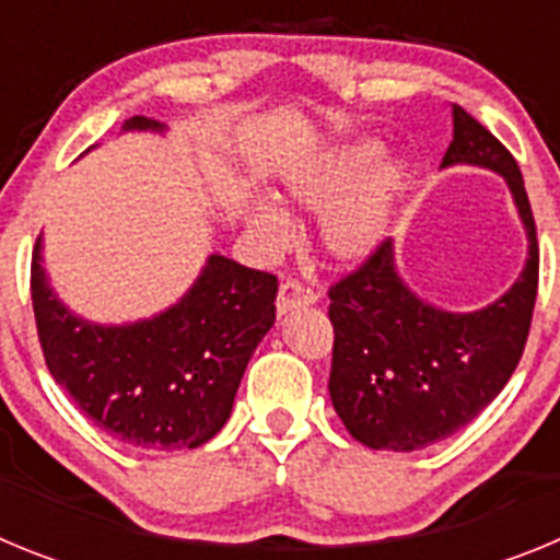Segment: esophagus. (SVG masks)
<instances>
[{
    "instance_id": "34e87169",
    "label": "esophagus",
    "mask_w": 560,
    "mask_h": 560,
    "mask_svg": "<svg viewBox=\"0 0 560 560\" xmlns=\"http://www.w3.org/2000/svg\"><path fill=\"white\" fill-rule=\"evenodd\" d=\"M316 303V291L305 289V285L294 283V280H285L280 283V294H277V314L283 316L294 308H308Z\"/></svg>"
}]
</instances>
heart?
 <instances>
[{"label":"heart","mask_w":560,"mask_h":560,"mask_svg":"<svg viewBox=\"0 0 560 560\" xmlns=\"http://www.w3.org/2000/svg\"><path fill=\"white\" fill-rule=\"evenodd\" d=\"M384 153L387 145L375 137H353L285 173V192L296 205L325 210L319 244L334 264H361L387 237L395 207L407 190L409 165L400 156L384 160ZM244 224L264 249L289 244L291 219L277 201H252Z\"/></svg>","instance_id":"obj_1"}]
</instances>
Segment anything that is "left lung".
Wrapping results in <instances>:
<instances>
[{
	"instance_id": "1",
	"label": "left lung",
	"mask_w": 560,
	"mask_h": 560,
	"mask_svg": "<svg viewBox=\"0 0 560 560\" xmlns=\"http://www.w3.org/2000/svg\"><path fill=\"white\" fill-rule=\"evenodd\" d=\"M452 120L440 167L502 176L527 257L511 289L477 311H446L420 296L398 271L393 241L330 289V400L359 443L384 452H418L468 427L516 370L536 305V221L522 171L465 108L452 106Z\"/></svg>"
}]
</instances>
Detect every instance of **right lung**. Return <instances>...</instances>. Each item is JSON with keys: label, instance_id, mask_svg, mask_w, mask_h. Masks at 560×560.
I'll return each mask as SVG.
<instances>
[{"label": "right lung", "instance_id": "obj_1", "mask_svg": "<svg viewBox=\"0 0 560 560\" xmlns=\"http://www.w3.org/2000/svg\"><path fill=\"white\" fill-rule=\"evenodd\" d=\"M167 133L131 117L120 133ZM33 249V311L52 378L103 432L142 452L196 448L224 429L255 348L275 325L277 280L207 255L190 289L160 314L92 323L63 303Z\"/></svg>", "mask_w": 560, "mask_h": 560}]
</instances>
